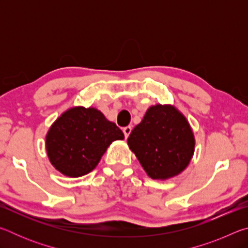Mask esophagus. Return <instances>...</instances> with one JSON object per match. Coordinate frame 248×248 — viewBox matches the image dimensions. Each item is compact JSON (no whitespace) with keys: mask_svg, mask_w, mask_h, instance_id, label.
I'll return each mask as SVG.
<instances>
[{"mask_svg":"<svg viewBox=\"0 0 248 248\" xmlns=\"http://www.w3.org/2000/svg\"><path fill=\"white\" fill-rule=\"evenodd\" d=\"M123 131H124V138H125V139H127V138L130 136V133H131V131H132V127H131V125H128V127H124V128L123 129Z\"/></svg>","mask_w":248,"mask_h":248,"instance_id":"1","label":"esophagus"}]
</instances>
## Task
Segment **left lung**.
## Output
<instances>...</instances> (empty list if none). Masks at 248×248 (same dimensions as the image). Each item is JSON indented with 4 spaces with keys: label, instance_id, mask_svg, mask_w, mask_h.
Wrapping results in <instances>:
<instances>
[{
    "label": "left lung",
    "instance_id": "obj_1",
    "mask_svg": "<svg viewBox=\"0 0 248 248\" xmlns=\"http://www.w3.org/2000/svg\"><path fill=\"white\" fill-rule=\"evenodd\" d=\"M128 144L151 178L167 179L189 164L195 138L183 114L170 105L158 104L134 127Z\"/></svg>",
    "mask_w": 248,
    "mask_h": 248
}]
</instances>
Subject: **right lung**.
Segmentation results:
<instances>
[{"label": "right lung", "mask_w": 248, "mask_h": 248, "mask_svg": "<svg viewBox=\"0 0 248 248\" xmlns=\"http://www.w3.org/2000/svg\"><path fill=\"white\" fill-rule=\"evenodd\" d=\"M124 132L95 108L73 107L50 127L46 148L51 164L69 177L93 170L112 141L124 140Z\"/></svg>", "instance_id": "add662e5"}]
</instances>
